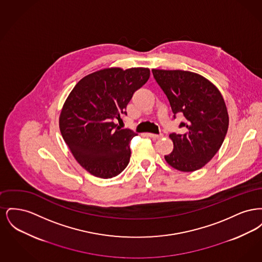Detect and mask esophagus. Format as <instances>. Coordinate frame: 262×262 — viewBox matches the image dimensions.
<instances>
[{"label":"esophagus","instance_id":"esophagus-1","mask_svg":"<svg viewBox=\"0 0 262 262\" xmlns=\"http://www.w3.org/2000/svg\"><path fill=\"white\" fill-rule=\"evenodd\" d=\"M148 136H149L153 140H156V139H159V138H161L163 137V135H154V134H148Z\"/></svg>","mask_w":262,"mask_h":262}]
</instances>
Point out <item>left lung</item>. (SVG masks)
<instances>
[{"label": "left lung", "mask_w": 262, "mask_h": 262, "mask_svg": "<svg viewBox=\"0 0 262 262\" xmlns=\"http://www.w3.org/2000/svg\"><path fill=\"white\" fill-rule=\"evenodd\" d=\"M152 74L170 102L172 111L183 114L180 124L186 133L171 134L174 149L165 155L170 166L193 172L209 162L224 141L229 116L222 94L208 79L187 71L152 70Z\"/></svg>", "instance_id": "8db88e82"}]
</instances>
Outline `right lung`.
<instances>
[{
	"mask_svg": "<svg viewBox=\"0 0 262 262\" xmlns=\"http://www.w3.org/2000/svg\"><path fill=\"white\" fill-rule=\"evenodd\" d=\"M150 76L147 68H108L84 76L62 106L59 125L75 160L90 174L110 179L122 173L137 134L114 123Z\"/></svg>",
	"mask_w": 262,
	"mask_h": 262,
	"instance_id": "add662e5",
	"label": "right lung"
}]
</instances>
